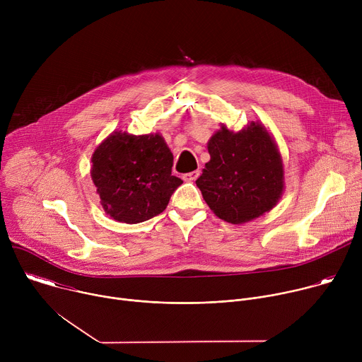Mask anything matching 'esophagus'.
<instances>
[{
  "instance_id": "esophagus-1",
  "label": "esophagus",
  "mask_w": 362,
  "mask_h": 362,
  "mask_svg": "<svg viewBox=\"0 0 362 362\" xmlns=\"http://www.w3.org/2000/svg\"><path fill=\"white\" fill-rule=\"evenodd\" d=\"M199 176H200V170H193V172H189V173L183 175V180H186V182H193V180H196Z\"/></svg>"
}]
</instances>
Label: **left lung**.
I'll list each match as a JSON object with an SVG mask.
<instances>
[{
	"instance_id": "1",
	"label": "left lung",
	"mask_w": 362,
	"mask_h": 362,
	"mask_svg": "<svg viewBox=\"0 0 362 362\" xmlns=\"http://www.w3.org/2000/svg\"><path fill=\"white\" fill-rule=\"evenodd\" d=\"M211 160L196 180L218 218L238 225L271 211L284 190L279 151L268 130L252 123L233 133L225 126L208 143Z\"/></svg>"
}]
</instances>
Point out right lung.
Wrapping results in <instances>:
<instances>
[{
    "label": "right lung",
    "instance_id": "1",
    "mask_svg": "<svg viewBox=\"0 0 362 362\" xmlns=\"http://www.w3.org/2000/svg\"><path fill=\"white\" fill-rule=\"evenodd\" d=\"M91 179L107 215L140 223L162 214L183 183L172 175L173 154L160 134L116 132L93 154Z\"/></svg>",
    "mask_w": 362,
    "mask_h": 362
}]
</instances>
